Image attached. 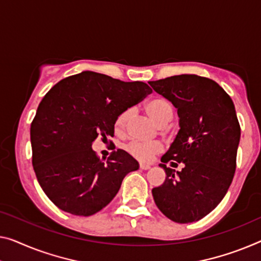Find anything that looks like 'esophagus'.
I'll list each match as a JSON object with an SVG mask.
<instances>
[{
	"label": "esophagus",
	"mask_w": 261,
	"mask_h": 261,
	"mask_svg": "<svg viewBox=\"0 0 261 261\" xmlns=\"http://www.w3.org/2000/svg\"><path fill=\"white\" fill-rule=\"evenodd\" d=\"M139 168H141L142 170H149L151 166L149 164H143V163H141V164H139Z\"/></svg>",
	"instance_id": "esophagus-1"
}]
</instances>
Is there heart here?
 <instances>
[{
  "label": "heart",
  "mask_w": 261,
  "mask_h": 261,
  "mask_svg": "<svg viewBox=\"0 0 261 261\" xmlns=\"http://www.w3.org/2000/svg\"><path fill=\"white\" fill-rule=\"evenodd\" d=\"M145 111L150 118L157 124L158 126H165L170 123L173 116V109L168 99L163 97H152L145 103ZM130 118L129 111H123L116 118L114 129L117 135H123L126 129L127 122ZM127 152L132 157L137 159L139 162H150L155 154L161 152L163 150V145L159 142H139L134 141L126 146Z\"/></svg>",
  "instance_id": "b5f03b06"
}]
</instances>
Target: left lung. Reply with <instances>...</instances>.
I'll list each match as a JSON object with an SVG mask.
<instances>
[{"label":"left lung","mask_w":261,"mask_h":261,"mask_svg":"<svg viewBox=\"0 0 261 261\" xmlns=\"http://www.w3.org/2000/svg\"><path fill=\"white\" fill-rule=\"evenodd\" d=\"M149 83L177 108L180 126L161 159L166 178L152 189L154 203L174 223L198 221L223 200L234 176L240 141L234 104L206 77L178 75ZM168 162L185 168L176 175Z\"/></svg>","instance_id":"left-lung-1"}]
</instances>
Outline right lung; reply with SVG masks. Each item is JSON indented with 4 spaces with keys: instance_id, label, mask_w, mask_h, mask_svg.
Wrapping results in <instances>:
<instances>
[{
    "instance_id": "add662e5",
    "label": "right lung",
    "mask_w": 261,
    "mask_h": 261,
    "mask_svg": "<svg viewBox=\"0 0 261 261\" xmlns=\"http://www.w3.org/2000/svg\"><path fill=\"white\" fill-rule=\"evenodd\" d=\"M152 92L144 82L83 71L46 92L31 122L33 166L42 190L62 211L89 217L114 199L138 163L124 150L100 161L91 145L114 137L123 111ZM110 144H114L110 141Z\"/></svg>"
}]
</instances>
